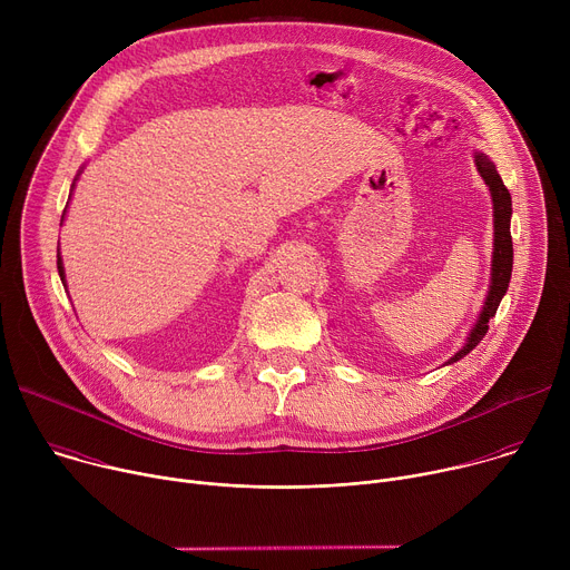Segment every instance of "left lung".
Returning a JSON list of instances; mask_svg holds the SVG:
<instances>
[{
	"label": "left lung",
	"mask_w": 570,
	"mask_h": 570,
	"mask_svg": "<svg viewBox=\"0 0 570 570\" xmlns=\"http://www.w3.org/2000/svg\"><path fill=\"white\" fill-rule=\"evenodd\" d=\"M475 167L484 180V185L490 187L492 191V200H494V262H492V286H490V295H487V302L482 306L480 320L475 327L469 334L466 345L449 361L455 363L462 356H466L490 330V320L497 315L499 304L510 286V277H512V234H510V216H512V198L508 187L503 185L497 167L492 165L490 159H487L484 153L475 155Z\"/></svg>",
	"instance_id": "left-lung-1"
}]
</instances>
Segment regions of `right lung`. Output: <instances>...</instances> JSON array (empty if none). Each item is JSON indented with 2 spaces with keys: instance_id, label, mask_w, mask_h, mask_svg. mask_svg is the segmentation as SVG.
<instances>
[{
  "instance_id": "obj_1",
  "label": "right lung",
  "mask_w": 570,
  "mask_h": 570,
  "mask_svg": "<svg viewBox=\"0 0 570 570\" xmlns=\"http://www.w3.org/2000/svg\"><path fill=\"white\" fill-rule=\"evenodd\" d=\"M58 273H60V279L65 282V273H62V262H60V255H58Z\"/></svg>"
}]
</instances>
